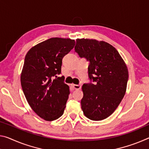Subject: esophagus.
<instances>
[{
    "instance_id": "esophagus-1",
    "label": "esophagus",
    "mask_w": 149,
    "mask_h": 149,
    "mask_svg": "<svg viewBox=\"0 0 149 149\" xmlns=\"http://www.w3.org/2000/svg\"><path fill=\"white\" fill-rule=\"evenodd\" d=\"M72 87L73 88H74L75 89H80L81 87V85H75V84H72Z\"/></svg>"
}]
</instances>
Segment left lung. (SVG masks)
<instances>
[{"instance_id":"left-lung-1","label":"left lung","mask_w":149,"mask_h":149,"mask_svg":"<svg viewBox=\"0 0 149 149\" xmlns=\"http://www.w3.org/2000/svg\"><path fill=\"white\" fill-rule=\"evenodd\" d=\"M75 51L89 62V78L94 82L82 86V111L93 121L105 119L115 111L125 94L127 65L117 49L104 41L77 39Z\"/></svg>"}]
</instances>
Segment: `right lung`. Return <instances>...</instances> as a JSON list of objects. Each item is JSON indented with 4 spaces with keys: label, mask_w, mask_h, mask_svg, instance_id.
<instances>
[{
    "label": "right lung",
    "mask_w": 149,
    "mask_h": 149,
    "mask_svg": "<svg viewBox=\"0 0 149 149\" xmlns=\"http://www.w3.org/2000/svg\"><path fill=\"white\" fill-rule=\"evenodd\" d=\"M74 40L52 38L32 47L25 56L21 86L28 104L42 119L52 121L63 115L70 94L61 74L62 59Z\"/></svg>",
    "instance_id": "add662e5"
}]
</instances>
